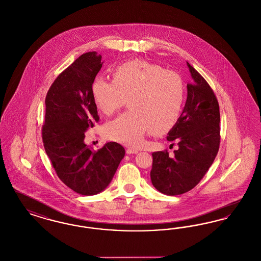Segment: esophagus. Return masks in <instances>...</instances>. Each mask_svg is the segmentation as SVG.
<instances>
[{
  "label": "esophagus",
  "instance_id": "34e87169",
  "mask_svg": "<svg viewBox=\"0 0 261 261\" xmlns=\"http://www.w3.org/2000/svg\"><path fill=\"white\" fill-rule=\"evenodd\" d=\"M138 150H136L135 148H127L126 149V154L130 155V154H137Z\"/></svg>",
  "mask_w": 261,
  "mask_h": 261
}]
</instances>
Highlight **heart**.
Returning a JSON list of instances; mask_svg holds the SVG:
<instances>
[{
	"label": "heart",
	"instance_id": "obj_1",
	"mask_svg": "<svg viewBox=\"0 0 261 261\" xmlns=\"http://www.w3.org/2000/svg\"><path fill=\"white\" fill-rule=\"evenodd\" d=\"M113 82L96 77L91 83L92 99L109 116L127 100L129 111L106 123L108 139L135 146L144 136L164 135L178 122L184 102V86L178 74L157 63L137 59L114 69Z\"/></svg>",
	"mask_w": 261,
	"mask_h": 261
}]
</instances>
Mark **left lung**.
<instances>
[{
    "mask_svg": "<svg viewBox=\"0 0 261 261\" xmlns=\"http://www.w3.org/2000/svg\"><path fill=\"white\" fill-rule=\"evenodd\" d=\"M192 83L187 85V99L180 118L167 139L176 141L174 155L168 151L152 154L150 172L153 186L169 196L193 189L216 159L220 142V113L216 95L206 81L187 62Z\"/></svg>",
    "mask_w": 261,
    "mask_h": 261,
    "instance_id": "8db88e82",
    "label": "left lung"
}]
</instances>
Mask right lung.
I'll return each instance as SVG.
<instances>
[{
	"instance_id": "obj_1",
	"label": "right lung",
	"mask_w": 261,
	"mask_h": 261,
	"mask_svg": "<svg viewBox=\"0 0 261 261\" xmlns=\"http://www.w3.org/2000/svg\"><path fill=\"white\" fill-rule=\"evenodd\" d=\"M102 64L96 51L82 55L59 74L45 97V153L60 180L85 196L102 192L125 157L117 142L93 151L84 141L85 133L99 120L91 87Z\"/></svg>"
}]
</instances>
